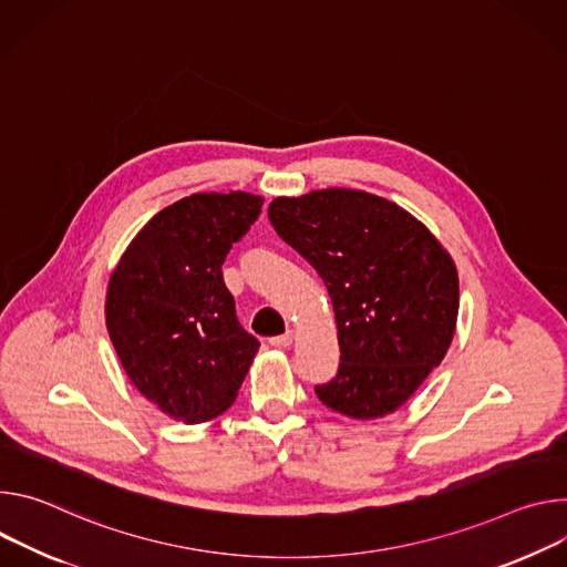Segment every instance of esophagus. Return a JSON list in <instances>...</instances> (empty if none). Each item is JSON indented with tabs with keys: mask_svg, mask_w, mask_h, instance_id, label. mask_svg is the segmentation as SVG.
<instances>
[{
	"mask_svg": "<svg viewBox=\"0 0 567 567\" xmlns=\"http://www.w3.org/2000/svg\"><path fill=\"white\" fill-rule=\"evenodd\" d=\"M292 340H295V333H292V331H288V333H284V336L272 338V340H270V344H272V347H279V349H288V347L292 344Z\"/></svg>",
	"mask_w": 567,
	"mask_h": 567,
	"instance_id": "esophagus-1",
	"label": "esophagus"
}]
</instances>
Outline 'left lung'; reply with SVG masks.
I'll list each match as a JSON object with an SVG mask.
<instances>
[{"label":"left lung","mask_w":567,"mask_h":567,"mask_svg":"<svg viewBox=\"0 0 567 567\" xmlns=\"http://www.w3.org/2000/svg\"><path fill=\"white\" fill-rule=\"evenodd\" d=\"M268 218L318 270L333 303L340 367L316 388L318 399L358 421L396 412L453 342V257L410 212L360 188L281 196Z\"/></svg>","instance_id":"left-lung-1"}]
</instances>
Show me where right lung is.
I'll return each instance as SVG.
<instances>
[{
    "label": "right lung",
    "mask_w": 567,
    "mask_h": 567,
    "mask_svg": "<svg viewBox=\"0 0 567 567\" xmlns=\"http://www.w3.org/2000/svg\"><path fill=\"white\" fill-rule=\"evenodd\" d=\"M261 207V196L245 192L186 196L137 231L110 275L105 327L125 375L186 425L236 401L259 351L220 268Z\"/></svg>",
    "instance_id": "add662e5"
}]
</instances>
